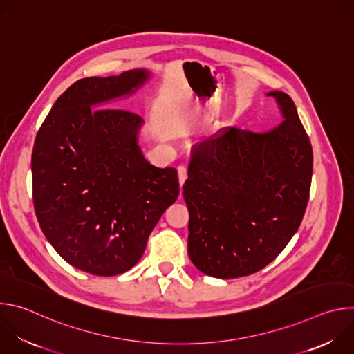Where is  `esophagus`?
<instances>
[{
  "label": "esophagus",
  "mask_w": 354,
  "mask_h": 354,
  "mask_svg": "<svg viewBox=\"0 0 354 354\" xmlns=\"http://www.w3.org/2000/svg\"><path fill=\"white\" fill-rule=\"evenodd\" d=\"M178 178H179V183L182 186L185 183L186 178H187V168L185 165H179L178 167Z\"/></svg>",
  "instance_id": "34e87169"
}]
</instances>
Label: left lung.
<instances>
[{"label":"left lung","mask_w":354,"mask_h":354,"mask_svg":"<svg viewBox=\"0 0 354 354\" xmlns=\"http://www.w3.org/2000/svg\"><path fill=\"white\" fill-rule=\"evenodd\" d=\"M273 96L283 123L268 133L224 127L193 148L183 197L187 252L207 276L235 279L273 262L304 217L313 145L292 99Z\"/></svg>","instance_id":"8db88e82"}]
</instances>
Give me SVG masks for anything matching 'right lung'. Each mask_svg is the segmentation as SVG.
<instances>
[{"label": "right lung", "instance_id": "obj_1", "mask_svg": "<svg viewBox=\"0 0 354 354\" xmlns=\"http://www.w3.org/2000/svg\"><path fill=\"white\" fill-rule=\"evenodd\" d=\"M148 75L131 70L78 80L56 100L35 138L32 189L39 225L66 262L91 274L131 269L179 196L176 169L157 168L141 154V118L100 108L134 92Z\"/></svg>", "mask_w": 354, "mask_h": 354}]
</instances>
